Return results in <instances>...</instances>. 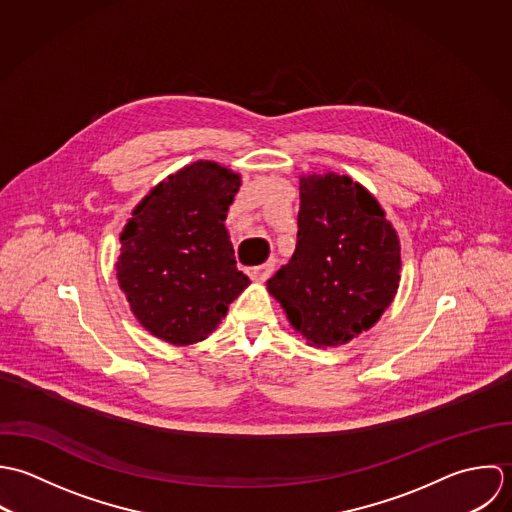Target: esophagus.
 <instances>
[{"label":"esophagus","instance_id":"34e87169","mask_svg":"<svg viewBox=\"0 0 512 512\" xmlns=\"http://www.w3.org/2000/svg\"><path fill=\"white\" fill-rule=\"evenodd\" d=\"M273 269H275V263H273V261H267V263H263V265L251 269V271H249V277H251L255 283H265V281L271 277Z\"/></svg>","mask_w":512,"mask_h":512}]
</instances>
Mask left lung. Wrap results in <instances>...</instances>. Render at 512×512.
Here are the masks:
<instances>
[{"instance_id": "8db88e82", "label": "left lung", "mask_w": 512, "mask_h": 512, "mask_svg": "<svg viewBox=\"0 0 512 512\" xmlns=\"http://www.w3.org/2000/svg\"><path fill=\"white\" fill-rule=\"evenodd\" d=\"M297 249L267 291L316 348L370 330L400 287V237L378 200L350 176H301Z\"/></svg>"}]
</instances>
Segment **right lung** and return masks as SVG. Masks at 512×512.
I'll return each mask as SVG.
<instances>
[{
    "mask_svg": "<svg viewBox=\"0 0 512 512\" xmlns=\"http://www.w3.org/2000/svg\"><path fill=\"white\" fill-rule=\"evenodd\" d=\"M239 186L241 174L198 160L132 209L120 233L116 279L152 336L174 346L202 342L247 289L223 223Z\"/></svg>",
    "mask_w": 512,
    "mask_h": 512,
    "instance_id": "obj_1",
    "label": "right lung"
}]
</instances>
